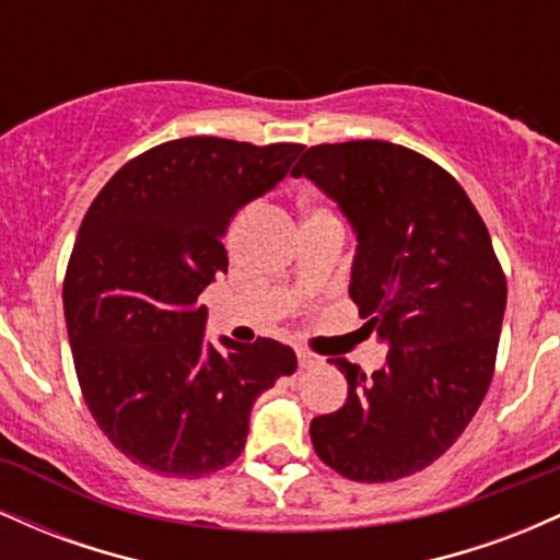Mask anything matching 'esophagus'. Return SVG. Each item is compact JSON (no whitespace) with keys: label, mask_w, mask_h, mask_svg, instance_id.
<instances>
[{"label":"esophagus","mask_w":560,"mask_h":560,"mask_svg":"<svg viewBox=\"0 0 560 560\" xmlns=\"http://www.w3.org/2000/svg\"><path fill=\"white\" fill-rule=\"evenodd\" d=\"M298 363H300V369H316V365H320V358L313 355V352H307V350H298Z\"/></svg>","instance_id":"34e87169"}]
</instances>
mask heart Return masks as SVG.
Wrapping results in <instances>:
<instances>
[{
  "label": "heart",
  "instance_id": "1",
  "mask_svg": "<svg viewBox=\"0 0 560 560\" xmlns=\"http://www.w3.org/2000/svg\"><path fill=\"white\" fill-rule=\"evenodd\" d=\"M318 213H320V210H318Z\"/></svg>",
  "mask_w": 560,
  "mask_h": 560
}]
</instances>
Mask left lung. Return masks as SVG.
I'll list each match as a JSON object with an SVG mask.
<instances>
[{"instance_id": "1", "label": "left lung", "mask_w": 560, "mask_h": 560, "mask_svg": "<svg viewBox=\"0 0 560 560\" xmlns=\"http://www.w3.org/2000/svg\"><path fill=\"white\" fill-rule=\"evenodd\" d=\"M292 176L352 223L350 298L389 345L371 376L334 361L347 400L313 419V447L352 481L410 477L464 434L490 389L508 294L490 231L445 168L392 141L311 147Z\"/></svg>"}]
</instances>
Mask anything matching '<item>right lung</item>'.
I'll return each mask as SVG.
<instances>
[{"label": "right lung", "instance_id": "add662e5", "mask_svg": "<svg viewBox=\"0 0 560 560\" xmlns=\"http://www.w3.org/2000/svg\"><path fill=\"white\" fill-rule=\"evenodd\" d=\"M302 150L165 141L128 160L83 215L62 284L70 350L96 427L133 464L184 479L229 466L260 392L298 369L268 337L205 342L199 294L226 273L229 223Z\"/></svg>", "mask_w": 560, "mask_h": 560}]
</instances>
